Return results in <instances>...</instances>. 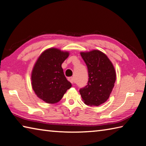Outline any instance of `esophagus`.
Returning <instances> with one entry per match:
<instances>
[{"instance_id":"1","label":"esophagus","mask_w":146,"mask_h":146,"mask_svg":"<svg viewBox=\"0 0 146 146\" xmlns=\"http://www.w3.org/2000/svg\"><path fill=\"white\" fill-rule=\"evenodd\" d=\"M68 80L70 81L71 84H74V83H75V80H74L73 77H69V78H68Z\"/></svg>"}]
</instances>
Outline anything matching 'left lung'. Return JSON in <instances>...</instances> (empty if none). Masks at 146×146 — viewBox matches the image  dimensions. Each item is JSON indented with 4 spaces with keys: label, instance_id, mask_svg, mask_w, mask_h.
<instances>
[{
    "label": "left lung",
    "instance_id": "obj_1",
    "mask_svg": "<svg viewBox=\"0 0 146 146\" xmlns=\"http://www.w3.org/2000/svg\"><path fill=\"white\" fill-rule=\"evenodd\" d=\"M88 71V82L79 92L87 105L99 106L106 102L114 86L115 69L105 54L100 50L81 52Z\"/></svg>",
    "mask_w": 146,
    "mask_h": 146
}]
</instances>
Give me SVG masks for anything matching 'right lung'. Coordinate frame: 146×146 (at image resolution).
<instances>
[{
  "mask_svg": "<svg viewBox=\"0 0 146 146\" xmlns=\"http://www.w3.org/2000/svg\"><path fill=\"white\" fill-rule=\"evenodd\" d=\"M69 54V52L50 48L41 53L34 64L31 75L32 88L37 96L47 103L58 102L72 86L62 68Z\"/></svg>",
  "mask_w": 146,
  "mask_h": 146,
  "instance_id": "right-lung-1",
  "label": "right lung"
}]
</instances>
